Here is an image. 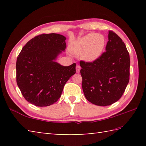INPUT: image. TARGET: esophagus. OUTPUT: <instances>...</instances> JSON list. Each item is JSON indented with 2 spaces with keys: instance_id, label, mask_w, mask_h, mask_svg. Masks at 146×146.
Returning a JSON list of instances; mask_svg holds the SVG:
<instances>
[{
  "instance_id": "1",
  "label": "esophagus",
  "mask_w": 146,
  "mask_h": 146,
  "mask_svg": "<svg viewBox=\"0 0 146 146\" xmlns=\"http://www.w3.org/2000/svg\"><path fill=\"white\" fill-rule=\"evenodd\" d=\"M80 70H81V67H80V66H79V65H76V72H77V73H79Z\"/></svg>"
}]
</instances>
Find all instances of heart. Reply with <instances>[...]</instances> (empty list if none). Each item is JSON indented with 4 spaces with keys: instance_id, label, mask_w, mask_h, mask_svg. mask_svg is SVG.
I'll return each instance as SVG.
<instances>
[{
    "instance_id": "b5f03b06",
    "label": "heart",
    "mask_w": 146,
    "mask_h": 146,
    "mask_svg": "<svg viewBox=\"0 0 146 146\" xmlns=\"http://www.w3.org/2000/svg\"><path fill=\"white\" fill-rule=\"evenodd\" d=\"M105 43L106 40L102 35L90 33L77 41L73 45L71 49L74 54H82L83 60L92 63L101 56Z\"/></svg>"
}]
</instances>
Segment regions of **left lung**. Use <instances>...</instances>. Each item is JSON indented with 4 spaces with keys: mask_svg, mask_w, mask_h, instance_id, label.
I'll return each mask as SVG.
<instances>
[{
    "mask_svg": "<svg viewBox=\"0 0 146 146\" xmlns=\"http://www.w3.org/2000/svg\"><path fill=\"white\" fill-rule=\"evenodd\" d=\"M105 52L97 61H80L82 88L86 98L98 106H107L122 97L129 82L130 56L117 34L108 32Z\"/></svg>",
    "mask_w": 146,
    "mask_h": 146,
    "instance_id": "1",
    "label": "left lung"
}]
</instances>
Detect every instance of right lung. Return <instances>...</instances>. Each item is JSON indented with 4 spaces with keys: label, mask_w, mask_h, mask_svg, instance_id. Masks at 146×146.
Returning <instances> with one entry per match:
<instances>
[{
    "label": "right lung",
    "mask_w": 146,
    "mask_h": 146,
    "mask_svg": "<svg viewBox=\"0 0 146 146\" xmlns=\"http://www.w3.org/2000/svg\"><path fill=\"white\" fill-rule=\"evenodd\" d=\"M59 34H42L31 39L17 58L16 81L23 97L38 107H47L60 98L64 85L76 73V64L64 66L56 60L66 48Z\"/></svg>",
    "instance_id": "add662e5"
}]
</instances>
